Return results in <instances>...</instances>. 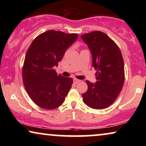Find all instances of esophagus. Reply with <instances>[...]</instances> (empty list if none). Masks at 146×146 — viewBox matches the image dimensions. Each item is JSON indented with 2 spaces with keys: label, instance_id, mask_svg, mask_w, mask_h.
<instances>
[{
  "label": "esophagus",
  "instance_id": "34e87169",
  "mask_svg": "<svg viewBox=\"0 0 146 146\" xmlns=\"http://www.w3.org/2000/svg\"><path fill=\"white\" fill-rule=\"evenodd\" d=\"M80 80H78V79H76V78H74V80H73V82H74V84H78V82H80Z\"/></svg>",
  "mask_w": 146,
  "mask_h": 146
}]
</instances>
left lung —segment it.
Segmentation results:
<instances>
[{
    "mask_svg": "<svg viewBox=\"0 0 146 146\" xmlns=\"http://www.w3.org/2000/svg\"><path fill=\"white\" fill-rule=\"evenodd\" d=\"M88 46L96 70V84L86 80L88 90L82 94L88 106L101 110L109 107L121 91L125 80L124 64L117 45L105 33L94 31L81 36Z\"/></svg>",
    "mask_w": 146,
    "mask_h": 146,
    "instance_id": "8db88e82",
    "label": "left lung"
}]
</instances>
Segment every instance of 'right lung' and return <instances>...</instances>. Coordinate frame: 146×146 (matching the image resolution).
Wrapping results in <instances>:
<instances>
[{
  "label": "right lung",
  "mask_w": 146,
  "mask_h": 146,
  "mask_svg": "<svg viewBox=\"0 0 146 146\" xmlns=\"http://www.w3.org/2000/svg\"><path fill=\"white\" fill-rule=\"evenodd\" d=\"M78 37L77 34L50 30L38 36L28 49L23 68L24 86L42 108L55 109L64 102L73 80L57 74L54 67Z\"/></svg>",
  "instance_id": "1"
}]
</instances>
